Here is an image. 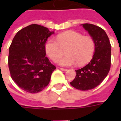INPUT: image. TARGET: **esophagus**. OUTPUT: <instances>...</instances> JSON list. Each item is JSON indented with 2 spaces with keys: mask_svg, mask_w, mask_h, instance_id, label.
Segmentation results:
<instances>
[{
  "mask_svg": "<svg viewBox=\"0 0 121 121\" xmlns=\"http://www.w3.org/2000/svg\"><path fill=\"white\" fill-rule=\"evenodd\" d=\"M60 70L63 71H67V69H65V68H60Z\"/></svg>",
  "mask_w": 121,
  "mask_h": 121,
  "instance_id": "obj_1",
  "label": "esophagus"
}]
</instances>
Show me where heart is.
I'll use <instances>...</instances> for the list:
<instances>
[{
	"label": "heart",
	"instance_id": "1",
	"mask_svg": "<svg viewBox=\"0 0 121 121\" xmlns=\"http://www.w3.org/2000/svg\"><path fill=\"white\" fill-rule=\"evenodd\" d=\"M65 49L67 55L57 61L60 65L69 67L76 63L78 65H82L92 58L95 43L91 37L83 36L75 31H68L58 34L56 40L50 38L45 43V52L54 61L60 58Z\"/></svg>",
	"mask_w": 121,
	"mask_h": 121
}]
</instances>
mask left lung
Masks as SVG:
<instances>
[{
	"mask_svg": "<svg viewBox=\"0 0 121 121\" xmlns=\"http://www.w3.org/2000/svg\"><path fill=\"white\" fill-rule=\"evenodd\" d=\"M95 43V52L87 65L76 70V77L70 84L81 91L96 87L104 80L111 66V45L106 33L102 28L92 24H82Z\"/></svg>",
	"mask_w": 121,
	"mask_h": 121,
	"instance_id": "left-lung-1",
	"label": "left lung"
}]
</instances>
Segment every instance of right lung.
I'll return each instance as SVG.
<instances>
[{
    "instance_id": "add662e5",
    "label": "right lung",
    "mask_w": 121,
    "mask_h": 121,
    "mask_svg": "<svg viewBox=\"0 0 121 121\" xmlns=\"http://www.w3.org/2000/svg\"><path fill=\"white\" fill-rule=\"evenodd\" d=\"M54 32L33 24L17 32L9 48L8 67L12 80L21 89L36 93L49 84L56 67L47 58L45 43Z\"/></svg>"
}]
</instances>
